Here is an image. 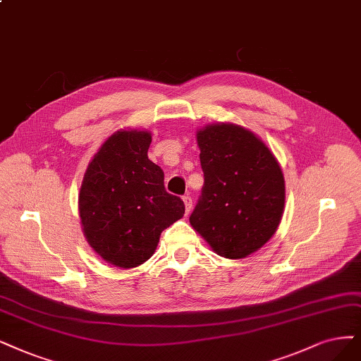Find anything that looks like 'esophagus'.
<instances>
[{
  "label": "esophagus",
  "instance_id": "esophagus-1",
  "mask_svg": "<svg viewBox=\"0 0 361 361\" xmlns=\"http://www.w3.org/2000/svg\"><path fill=\"white\" fill-rule=\"evenodd\" d=\"M183 201H184V205H185V214H189V212L192 211V196L190 195H185L183 196Z\"/></svg>",
  "mask_w": 361,
  "mask_h": 361
}]
</instances>
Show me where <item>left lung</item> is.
Instances as JSON below:
<instances>
[{
  "instance_id": "left-lung-1",
  "label": "left lung",
  "mask_w": 361,
  "mask_h": 361,
  "mask_svg": "<svg viewBox=\"0 0 361 361\" xmlns=\"http://www.w3.org/2000/svg\"><path fill=\"white\" fill-rule=\"evenodd\" d=\"M204 185L190 224L219 256L244 259L283 217L286 188L275 156L255 133L231 123L197 132Z\"/></svg>"
}]
</instances>
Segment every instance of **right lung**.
<instances>
[{
	"instance_id": "add662e5",
	"label": "right lung",
	"mask_w": 361,
	"mask_h": 361,
	"mask_svg": "<svg viewBox=\"0 0 361 361\" xmlns=\"http://www.w3.org/2000/svg\"><path fill=\"white\" fill-rule=\"evenodd\" d=\"M147 130H120L89 164L78 196L90 247L117 268L149 260L160 233L184 216L181 197L166 192L164 171L147 156Z\"/></svg>"
}]
</instances>
